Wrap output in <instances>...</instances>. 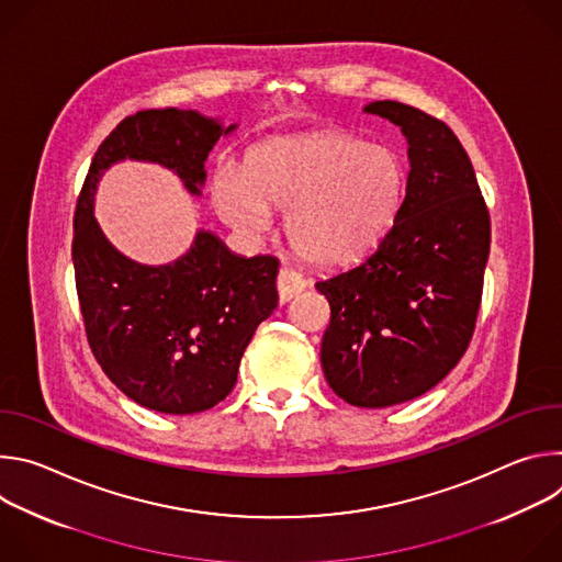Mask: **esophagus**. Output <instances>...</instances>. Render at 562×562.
<instances>
[{"mask_svg":"<svg viewBox=\"0 0 562 562\" xmlns=\"http://www.w3.org/2000/svg\"><path fill=\"white\" fill-rule=\"evenodd\" d=\"M276 286H278L280 302H289V300H293L306 286V282H304V278L297 271H293L289 267H282L280 273H278Z\"/></svg>","mask_w":562,"mask_h":562,"instance_id":"esophagus-1","label":"esophagus"}]
</instances>
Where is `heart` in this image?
I'll use <instances>...</instances> for the list:
<instances>
[{
	"mask_svg": "<svg viewBox=\"0 0 562 562\" xmlns=\"http://www.w3.org/2000/svg\"><path fill=\"white\" fill-rule=\"evenodd\" d=\"M407 193V169L391 148L342 133L276 137L251 148L243 176L222 169L211 189L217 213L247 233L269 206L286 209L291 249L315 265H349L391 228Z\"/></svg>",
	"mask_w": 562,
	"mask_h": 562,
	"instance_id": "1",
	"label": "heart"
}]
</instances>
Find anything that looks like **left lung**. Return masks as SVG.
<instances>
[{
    "label": "left lung",
    "instance_id": "8db88e82",
    "mask_svg": "<svg viewBox=\"0 0 562 562\" xmlns=\"http://www.w3.org/2000/svg\"><path fill=\"white\" fill-rule=\"evenodd\" d=\"M364 111L407 135V193L375 251L315 289L331 306L319 349L329 386L353 407L380 409L427 393L464 356L492 222L471 159L442 120L393 100Z\"/></svg>",
    "mask_w": 562,
    "mask_h": 562
}]
</instances>
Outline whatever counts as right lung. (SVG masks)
<instances>
[{
    "label": "right lung",
    "mask_w": 562,
    "mask_h": 562,
    "mask_svg": "<svg viewBox=\"0 0 562 562\" xmlns=\"http://www.w3.org/2000/svg\"><path fill=\"white\" fill-rule=\"evenodd\" d=\"M193 111H139L100 144L72 217V267L89 347L109 380L137 405L200 414L233 391L258 325L278 306V260L239 258L200 231L187 256L144 267L117 254L93 220L95 184L117 159L173 169L191 193L222 133Z\"/></svg>",
    "instance_id": "add662e5"
}]
</instances>
